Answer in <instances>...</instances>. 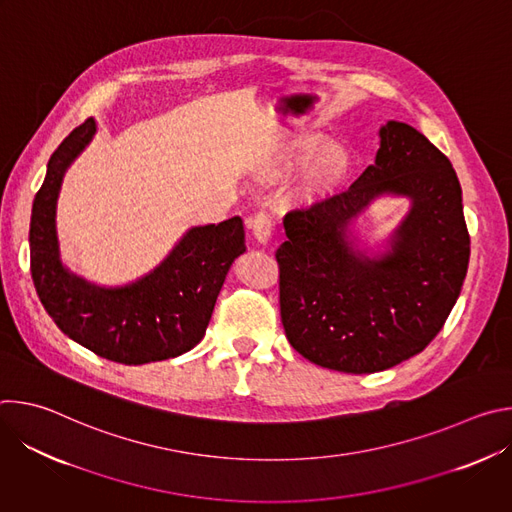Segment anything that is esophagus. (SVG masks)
Masks as SVG:
<instances>
[{
	"label": "esophagus",
	"mask_w": 512,
	"mask_h": 512,
	"mask_svg": "<svg viewBox=\"0 0 512 512\" xmlns=\"http://www.w3.org/2000/svg\"><path fill=\"white\" fill-rule=\"evenodd\" d=\"M249 227L253 231V237L261 243V245H267L269 239H271V216L267 212H259L255 214L251 221H249Z\"/></svg>",
	"instance_id": "34e87169"
}]
</instances>
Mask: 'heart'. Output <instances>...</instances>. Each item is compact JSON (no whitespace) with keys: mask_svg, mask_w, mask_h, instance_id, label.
I'll return each instance as SVG.
<instances>
[{"mask_svg":"<svg viewBox=\"0 0 512 512\" xmlns=\"http://www.w3.org/2000/svg\"><path fill=\"white\" fill-rule=\"evenodd\" d=\"M320 143L322 135L312 129L287 131L255 156L251 172L261 182H275L302 164ZM350 166V152L342 143H324L304 164L294 188L289 192V198L302 204H312L332 196L346 180Z\"/></svg>","mask_w":512,"mask_h":512,"instance_id":"1","label":"heart"}]
</instances>
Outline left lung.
<instances>
[{"instance_id":"1","label":"left lung","mask_w":512,"mask_h":512,"mask_svg":"<svg viewBox=\"0 0 512 512\" xmlns=\"http://www.w3.org/2000/svg\"><path fill=\"white\" fill-rule=\"evenodd\" d=\"M375 164L346 190L287 212L279 306L289 344L324 369L369 375L419 354L448 320L468 271L470 235L450 160L415 127L387 121ZM381 195L410 210L383 252L351 227Z\"/></svg>"}]
</instances>
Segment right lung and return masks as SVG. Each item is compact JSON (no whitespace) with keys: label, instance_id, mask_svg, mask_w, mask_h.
Listing matches in <instances>:
<instances>
[{"label":"right lung","instance_id":"add662e5","mask_svg":"<svg viewBox=\"0 0 512 512\" xmlns=\"http://www.w3.org/2000/svg\"><path fill=\"white\" fill-rule=\"evenodd\" d=\"M97 133L89 117L48 160L32 204L30 265L38 298L54 324L91 352L121 364L180 356L206 332L235 259L245 253L239 216L188 229L166 259L143 277L105 287L72 273L60 257L56 206L62 180Z\"/></svg>","mask_w":512,"mask_h":512}]
</instances>
